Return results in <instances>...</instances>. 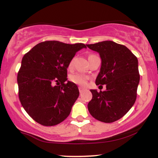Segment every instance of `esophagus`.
Here are the masks:
<instances>
[{
  "label": "esophagus",
  "mask_w": 158,
  "mask_h": 158,
  "mask_svg": "<svg viewBox=\"0 0 158 158\" xmlns=\"http://www.w3.org/2000/svg\"><path fill=\"white\" fill-rule=\"evenodd\" d=\"M79 92H80V93H82L83 91H84V88H81V87H79Z\"/></svg>",
  "instance_id": "esophagus-1"
}]
</instances>
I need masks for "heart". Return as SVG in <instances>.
I'll list each match as a JSON object with an SVG mask.
<instances>
[{"instance_id": "obj_1", "label": "heart", "mask_w": 158, "mask_h": 158, "mask_svg": "<svg viewBox=\"0 0 158 158\" xmlns=\"http://www.w3.org/2000/svg\"><path fill=\"white\" fill-rule=\"evenodd\" d=\"M73 59L70 61L69 66L71 67L72 65H73ZM88 79H89V77L83 73H75V74H73V75L70 77V81H73V82L75 83V84L79 85V86H82V87L86 85L87 82H88Z\"/></svg>"}]
</instances>
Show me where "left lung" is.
<instances>
[{
  "label": "left lung",
  "mask_w": 158,
  "mask_h": 158,
  "mask_svg": "<svg viewBox=\"0 0 158 158\" xmlns=\"http://www.w3.org/2000/svg\"><path fill=\"white\" fill-rule=\"evenodd\" d=\"M99 52L102 59L96 85H106L105 91L90 90L93 97L88 104L91 116L101 122H115L135 104L139 81L137 58L126 46L112 41L87 44Z\"/></svg>",
  "instance_id": "left-lung-1"
}]
</instances>
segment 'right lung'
I'll return each mask as SVG.
<instances>
[{"label": "right lung", "instance_id": "add662e5", "mask_svg": "<svg viewBox=\"0 0 158 158\" xmlns=\"http://www.w3.org/2000/svg\"><path fill=\"white\" fill-rule=\"evenodd\" d=\"M86 45L46 41L23 56L18 73L19 97L35 122L52 126L64 121L79 97L77 85L68 81L70 61Z\"/></svg>", "mask_w": 158, "mask_h": 158}]
</instances>
